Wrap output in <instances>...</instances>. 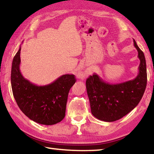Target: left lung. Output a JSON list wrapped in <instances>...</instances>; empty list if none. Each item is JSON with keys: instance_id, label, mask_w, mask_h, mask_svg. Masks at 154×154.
<instances>
[{"instance_id": "left-lung-1", "label": "left lung", "mask_w": 154, "mask_h": 154, "mask_svg": "<svg viewBox=\"0 0 154 154\" xmlns=\"http://www.w3.org/2000/svg\"><path fill=\"white\" fill-rule=\"evenodd\" d=\"M133 41L140 60L139 73L134 79L110 84L94 73L86 80L91 112L101 121L111 122L123 118L136 107L145 92L147 85L145 58L136 41Z\"/></svg>"}]
</instances>
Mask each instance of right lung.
Wrapping results in <instances>:
<instances>
[{
	"label": "right lung",
	"instance_id": "right-lung-1",
	"mask_svg": "<svg viewBox=\"0 0 154 154\" xmlns=\"http://www.w3.org/2000/svg\"><path fill=\"white\" fill-rule=\"evenodd\" d=\"M20 50L12 62L11 83L18 106L31 120L54 125L64 119L69 90L76 82L75 75H63L54 82L37 85L23 77L20 70Z\"/></svg>",
	"mask_w": 154,
	"mask_h": 154
}]
</instances>
